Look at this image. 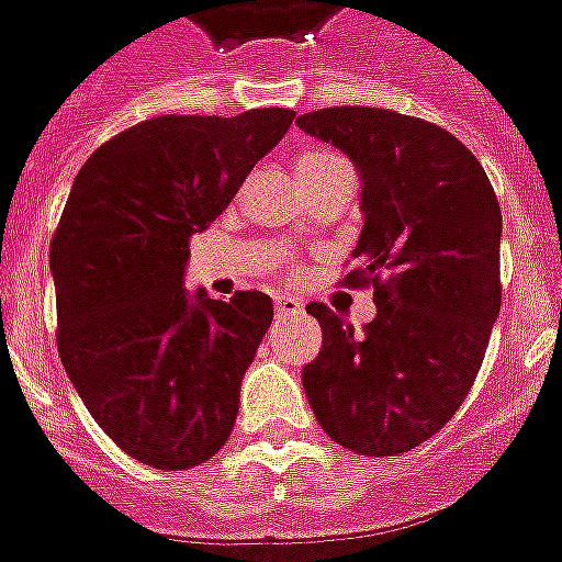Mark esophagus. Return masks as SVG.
I'll list each match as a JSON object with an SVG mask.
<instances>
[{
	"label": "esophagus",
	"mask_w": 562,
	"mask_h": 562,
	"mask_svg": "<svg viewBox=\"0 0 562 562\" xmlns=\"http://www.w3.org/2000/svg\"><path fill=\"white\" fill-rule=\"evenodd\" d=\"M297 313H304V304H301L297 297H289V294L277 297V316L289 318V316H297Z\"/></svg>",
	"instance_id": "34e87169"
}]
</instances>
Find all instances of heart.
<instances>
[{"mask_svg": "<svg viewBox=\"0 0 562 562\" xmlns=\"http://www.w3.org/2000/svg\"><path fill=\"white\" fill-rule=\"evenodd\" d=\"M328 161H334V156H330V153L310 149V153H304V156L297 159V173H306V171H313V168H322V165H328Z\"/></svg>", "mask_w": 562, "mask_h": 562, "instance_id": "1", "label": "heart"}]
</instances>
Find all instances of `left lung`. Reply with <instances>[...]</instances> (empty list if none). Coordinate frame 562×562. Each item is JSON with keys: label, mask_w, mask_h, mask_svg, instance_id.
I'll return each mask as SVG.
<instances>
[{"label": "left lung", "mask_w": 562, "mask_h": 562, "mask_svg": "<svg viewBox=\"0 0 562 562\" xmlns=\"http://www.w3.org/2000/svg\"><path fill=\"white\" fill-rule=\"evenodd\" d=\"M361 177L364 228L346 285L373 282L364 330L325 304L322 352L301 370L322 430L349 451L394 458L422 446L467 401L499 313L503 216L487 173L446 128L382 108L297 116Z\"/></svg>", "instance_id": "left-lung-1"}]
</instances>
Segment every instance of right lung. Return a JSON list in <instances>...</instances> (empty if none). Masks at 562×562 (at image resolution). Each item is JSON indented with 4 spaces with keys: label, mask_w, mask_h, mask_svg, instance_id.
Segmentation results:
<instances>
[{
    "label": "right lung",
    "mask_w": 562,
    "mask_h": 562,
    "mask_svg": "<svg viewBox=\"0 0 562 562\" xmlns=\"http://www.w3.org/2000/svg\"><path fill=\"white\" fill-rule=\"evenodd\" d=\"M294 111L153 116L80 168L50 244L56 349L95 424L156 470H189L232 436L273 301L183 285L189 237L232 204Z\"/></svg>",
    "instance_id": "right-lung-1"
}]
</instances>
